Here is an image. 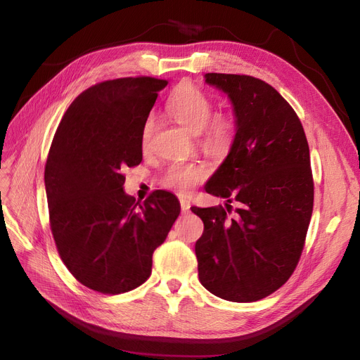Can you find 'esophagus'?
I'll return each mask as SVG.
<instances>
[{
	"instance_id": "esophagus-1",
	"label": "esophagus",
	"mask_w": 360,
	"mask_h": 360,
	"mask_svg": "<svg viewBox=\"0 0 360 360\" xmlns=\"http://www.w3.org/2000/svg\"><path fill=\"white\" fill-rule=\"evenodd\" d=\"M180 207H181V213H188L191 210V201L186 198H180Z\"/></svg>"
}]
</instances>
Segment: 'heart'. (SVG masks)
Segmentation results:
<instances>
[{
	"instance_id": "heart-1",
	"label": "heart",
	"mask_w": 360,
	"mask_h": 360,
	"mask_svg": "<svg viewBox=\"0 0 360 360\" xmlns=\"http://www.w3.org/2000/svg\"><path fill=\"white\" fill-rule=\"evenodd\" d=\"M168 111L174 120L189 132L200 135V143L207 153H226L234 143L236 126L233 118L226 114H214L213 102L198 86L183 84L174 91L168 101ZM155 130L153 117H147L141 127V148L150 147ZM207 176V169L198 163L177 162L165 171L162 177V186L179 193L191 192Z\"/></svg>"
}]
</instances>
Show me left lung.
Segmentation results:
<instances>
[{
	"label": "left lung",
	"instance_id": "8db88e82",
	"mask_svg": "<svg viewBox=\"0 0 360 360\" xmlns=\"http://www.w3.org/2000/svg\"><path fill=\"white\" fill-rule=\"evenodd\" d=\"M231 99L236 136L205 184L226 198L192 207L204 222L195 243L201 284L230 302H255L285 284L296 269L314 207L309 147L297 114L274 86L248 75L205 73ZM231 202L239 207L231 220Z\"/></svg>",
	"mask_w": 360,
	"mask_h": 360
}]
</instances>
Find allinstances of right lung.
Masks as SVG:
<instances>
[{
  "instance_id": "add662e5",
  "label": "right lung",
  "mask_w": 360,
  "mask_h": 360,
  "mask_svg": "<svg viewBox=\"0 0 360 360\" xmlns=\"http://www.w3.org/2000/svg\"><path fill=\"white\" fill-rule=\"evenodd\" d=\"M167 79L118 78L82 91L63 115L45 165L51 231L82 285L120 294L150 278L153 252L180 214L177 197L155 191L136 202L126 168L143 160L139 135Z\"/></svg>"
}]
</instances>
